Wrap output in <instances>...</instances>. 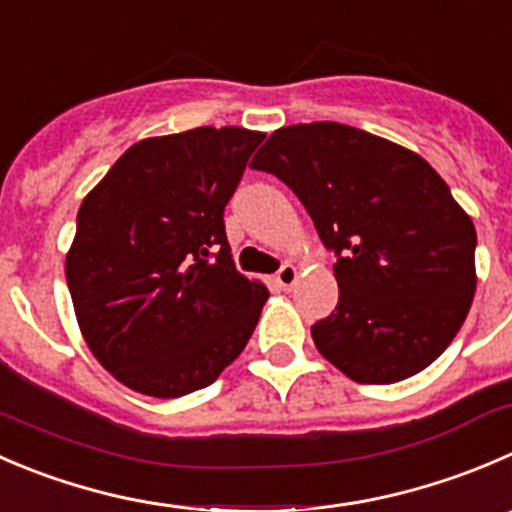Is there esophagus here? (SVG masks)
<instances>
[{
	"mask_svg": "<svg viewBox=\"0 0 512 512\" xmlns=\"http://www.w3.org/2000/svg\"><path fill=\"white\" fill-rule=\"evenodd\" d=\"M275 282L282 287V290H292V287H295V282H297V267L290 265V262H285V265L277 270Z\"/></svg>",
	"mask_w": 512,
	"mask_h": 512,
	"instance_id": "esophagus-1",
	"label": "esophagus"
}]
</instances>
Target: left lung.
Returning <instances> with one entry per match:
<instances>
[{
	"instance_id": "8db88e82",
	"label": "left lung",
	"mask_w": 512,
	"mask_h": 512,
	"mask_svg": "<svg viewBox=\"0 0 512 512\" xmlns=\"http://www.w3.org/2000/svg\"><path fill=\"white\" fill-rule=\"evenodd\" d=\"M250 167L285 182L337 255L335 312L312 325L320 355L350 380L418 375L473 305L475 225L420 155L340 122L272 132Z\"/></svg>"
}]
</instances>
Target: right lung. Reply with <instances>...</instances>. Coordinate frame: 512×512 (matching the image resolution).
Instances as JSON below:
<instances>
[{
    "mask_svg": "<svg viewBox=\"0 0 512 512\" xmlns=\"http://www.w3.org/2000/svg\"><path fill=\"white\" fill-rule=\"evenodd\" d=\"M262 140L245 127L150 137L79 205L64 262L74 315L135 393H195L245 350L270 292L235 270L222 217Z\"/></svg>",
    "mask_w": 512,
    "mask_h": 512,
    "instance_id": "1",
    "label": "right lung"
}]
</instances>
